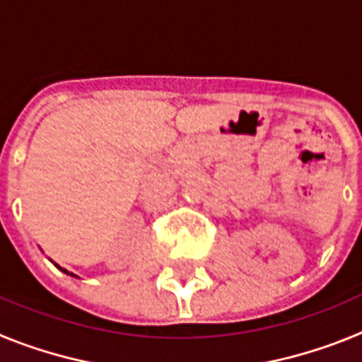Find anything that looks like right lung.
I'll use <instances>...</instances> for the list:
<instances>
[{"mask_svg":"<svg viewBox=\"0 0 362 362\" xmlns=\"http://www.w3.org/2000/svg\"><path fill=\"white\" fill-rule=\"evenodd\" d=\"M62 270H63V268H62ZM63 272H66V270H63ZM66 274H70V272H66ZM70 276H74V274H70Z\"/></svg>","mask_w":362,"mask_h":362,"instance_id":"add662e5","label":"right lung"}]
</instances>
